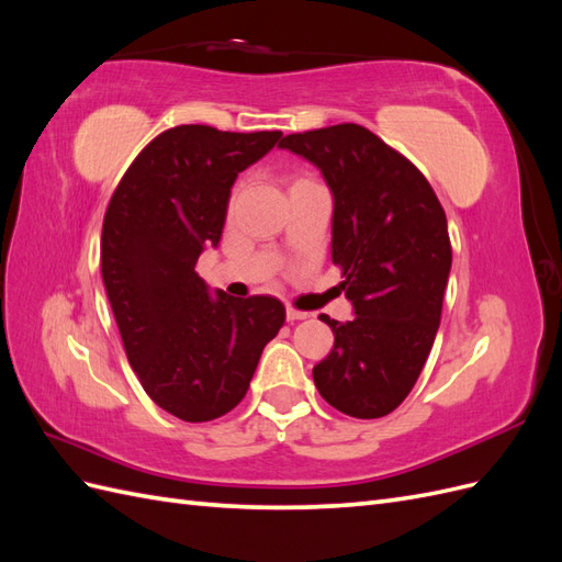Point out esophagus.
<instances>
[{
    "label": "esophagus",
    "instance_id": "obj_1",
    "mask_svg": "<svg viewBox=\"0 0 562 562\" xmlns=\"http://www.w3.org/2000/svg\"><path fill=\"white\" fill-rule=\"evenodd\" d=\"M285 318H288V321H302V318H310V314H307V312H300V310H293V307H288V310H285Z\"/></svg>",
    "mask_w": 562,
    "mask_h": 562
}]
</instances>
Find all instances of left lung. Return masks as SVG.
<instances>
[{
	"label": "left lung",
	"instance_id": "left-lung-1",
	"mask_svg": "<svg viewBox=\"0 0 562 562\" xmlns=\"http://www.w3.org/2000/svg\"><path fill=\"white\" fill-rule=\"evenodd\" d=\"M333 194V262L353 318L321 316L335 335L314 366L318 394L339 413L384 417L429 359L452 267L446 211L417 168L359 124L285 135Z\"/></svg>",
	"mask_w": 562,
	"mask_h": 562
}]
</instances>
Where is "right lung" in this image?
<instances>
[{
    "label": "right lung",
    "instance_id": "obj_1",
    "mask_svg": "<svg viewBox=\"0 0 562 562\" xmlns=\"http://www.w3.org/2000/svg\"><path fill=\"white\" fill-rule=\"evenodd\" d=\"M279 140L281 131L168 128L110 199L100 239L108 300L133 372L178 419L211 422L239 405L285 321L277 297L211 295L194 269L220 244L236 176Z\"/></svg>",
    "mask_w": 562,
    "mask_h": 562
}]
</instances>
